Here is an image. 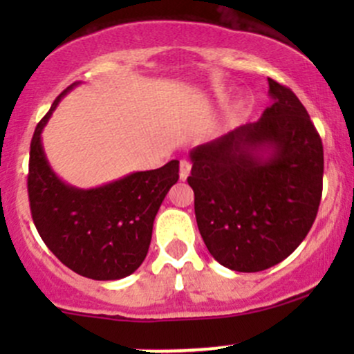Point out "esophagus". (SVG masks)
I'll return each mask as SVG.
<instances>
[{"label":"esophagus","mask_w":354,"mask_h":354,"mask_svg":"<svg viewBox=\"0 0 354 354\" xmlns=\"http://www.w3.org/2000/svg\"><path fill=\"white\" fill-rule=\"evenodd\" d=\"M189 173H191V163H189V161L183 160L180 163V180L185 181L186 178L189 176Z\"/></svg>","instance_id":"34e87169"}]
</instances>
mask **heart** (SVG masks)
<instances>
[{
    "label": "heart",
    "instance_id": "b5f03b06",
    "mask_svg": "<svg viewBox=\"0 0 354 354\" xmlns=\"http://www.w3.org/2000/svg\"><path fill=\"white\" fill-rule=\"evenodd\" d=\"M243 108V103H238V106L236 108H234V111H233V115H236V113L239 111V109H241Z\"/></svg>",
    "mask_w": 354,
    "mask_h": 354
}]
</instances>
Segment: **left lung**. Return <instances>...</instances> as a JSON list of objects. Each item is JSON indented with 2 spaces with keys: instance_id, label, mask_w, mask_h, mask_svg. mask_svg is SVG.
<instances>
[{
  "instance_id": "obj_1",
  "label": "left lung",
  "mask_w": 354,
  "mask_h": 354,
  "mask_svg": "<svg viewBox=\"0 0 354 354\" xmlns=\"http://www.w3.org/2000/svg\"><path fill=\"white\" fill-rule=\"evenodd\" d=\"M273 104L189 153L188 185L203 241L219 265L256 273L310 233L323 193V143L290 88L268 78Z\"/></svg>"
}]
</instances>
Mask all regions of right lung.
I'll use <instances>...</instances> for the list:
<instances>
[{
	"label": "right lung",
	"instance_id": "1",
	"mask_svg": "<svg viewBox=\"0 0 354 354\" xmlns=\"http://www.w3.org/2000/svg\"><path fill=\"white\" fill-rule=\"evenodd\" d=\"M76 84L61 93L35 129L28 173L31 216L44 245L64 266L98 281L121 279L135 273L148 254L154 216L180 178V161L100 188L78 189L61 181L44 156L41 131Z\"/></svg>",
	"mask_w": 354,
	"mask_h": 354
}]
</instances>
